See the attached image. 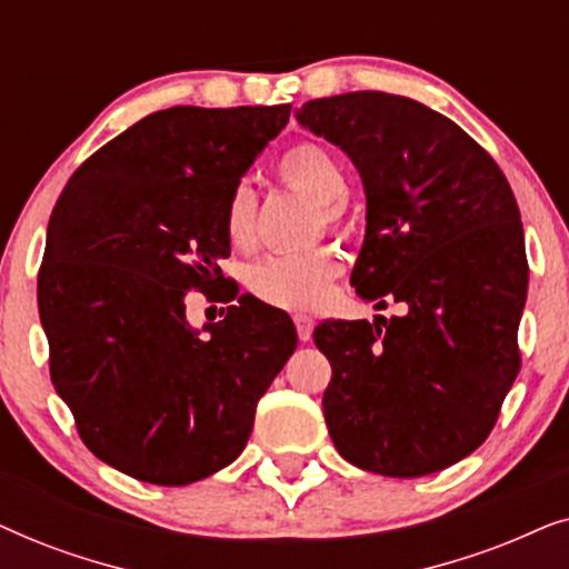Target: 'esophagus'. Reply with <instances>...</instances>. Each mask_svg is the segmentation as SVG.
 <instances>
[{"mask_svg": "<svg viewBox=\"0 0 569 569\" xmlns=\"http://www.w3.org/2000/svg\"><path fill=\"white\" fill-rule=\"evenodd\" d=\"M313 318L306 316V313H298L295 316V329H298V337L300 341H308L310 337H313Z\"/></svg>", "mask_w": 569, "mask_h": 569, "instance_id": "esophagus-1", "label": "esophagus"}]
</instances>
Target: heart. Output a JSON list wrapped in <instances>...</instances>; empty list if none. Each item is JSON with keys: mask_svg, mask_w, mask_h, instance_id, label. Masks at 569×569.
I'll list each match as a JSON object with an SVG mask.
<instances>
[{"mask_svg": "<svg viewBox=\"0 0 569 569\" xmlns=\"http://www.w3.org/2000/svg\"><path fill=\"white\" fill-rule=\"evenodd\" d=\"M277 173L290 189L318 201V220L339 228L345 222L347 173L337 154L313 142H300L277 162ZM259 199L248 183H238L224 204V236L238 251H251L256 243ZM345 269L339 251L323 246L302 253H277L248 271V287L267 306L282 310H313L329 298L331 284Z\"/></svg>", "mask_w": 569, "mask_h": 569, "instance_id": "1", "label": "heart"}]
</instances>
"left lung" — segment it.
I'll use <instances>...</instances> for the list:
<instances>
[{
	"instance_id": "left-lung-1",
	"label": "left lung",
	"mask_w": 569,
	"mask_h": 569,
	"mask_svg": "<svg viewBox=\"0 0 569 569\" xmlns=\"http://www.w3.org/2000/svg\"><path fill=\"white\" fill-rule=\"evenodd\" d=\"M295 116L360 170L357 295L403 308L313 331L331 362L333 446L383 477L448 469L487 440L520 370L528 261L508 178L458 123L411 98L345 92Z\"/></svg>"
}]
</instances>
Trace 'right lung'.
<instances>
[{
	"label": "right lung",
	"mask_w": 569,
	"mask_h": 569,
	"mask_svg": "<svg viewBox=\"0 0 569 569\" xmlns=\"http://www.w3.org/2000/svg\"><path fill=\"white\" fill-rule=\"evenodd\" d=\"M292 106L154 111L90 154L53 207L38 313L49 370L100 461L183 487L243 453L256 403L298 347L271 306L224 284L199 333L186 295L212 298L230 256L224 204Z\"/></svg>",
	"instance_id": "right-lung-1"
}]
</instances>
